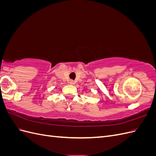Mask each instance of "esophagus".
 <instances>
[{"mask_svg": "<svg viewBox=\"0 0 156 156\" xmlns=\"http://www.w3.org/2000/svg\"><path fill=\"white\" fill-rule=\"evenodd\" d=\"M69 84H71V85H75V83L73 81H72V80H71V81H69Z\"/></svg>", "mask_w": 156, "mask_h": 156, "instance_id": "esophagus-1", "label": "esophagus"}]
</instances>
